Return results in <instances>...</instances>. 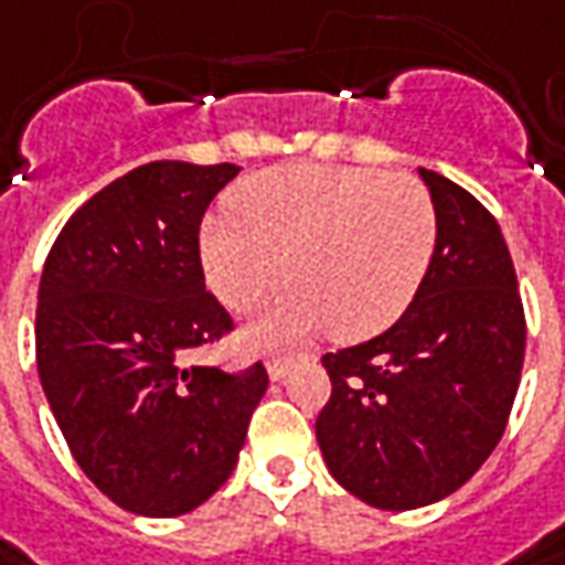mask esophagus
Listing matches in <instances>:
<instances>
[{
  "mask_svg": "<svg viewBox=\"0 0 565 565\" xmlns=\"http://www.w3.org/2000/svg\"><path fill=\"white\" fill-rule=\"evenodd\" d=\"M290 365H294V360H287V356H278V360H268V379L271 381H284L287 379V372H290Z\"/></svg>",
  "mask_w": 565,
  "mask_h": 565,
  "instance_id": "esophagus-1",
  "label": "esophagus"
}]
</instances>
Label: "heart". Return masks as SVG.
Here are the masks:
<instances>
[{
	"label": "heart",
	"instance_id": "1",
	"mask_svg": "<svg viewBox=\"0 0 565 565\" xmlns=\"http://www.w3.org/2000/svg\"><path fill=\"white\" fill-rule=\"evenodd\" d=\"M227 212L205 218L196 241L215 300L246 312L281 271L294 281L246 324L249 343H297L324 331L369 341L387 331L416 300L438 237L428 190L372 168H268L231 190Z\"/></svg>",
	"mask_w": 565,
	"mask_h": 565
}]
</instances>
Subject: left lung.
<instances>
[{"label": "left lung", "instance_id": "8db88e82", "mask_svg": "<svg viewBox=\"0 0 565 565\" xmlns=\"http://www.w3.org/2000/svg\"><path fill=\"white\" fill-rule=\"evenodd\" d=\"M435 205V256L384 334L324 353L331 399L316 438L328 472L362 503L403 513L459 491L494 454L513 409L525 316L494 215L418 168Z\"/></svg>", "mask_w": 565, "mask_h": 565}]
</instances>
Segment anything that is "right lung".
<instances>
[{
	"label": "right lung",
	"instance_id": "1",
	"mask_svg": "<svg viewBox=\"0 0 565 565\" xmlns=\"http://www.w3.org/2000/svg\"><path fill=\"white\" fill-rule=\"evenodd\" d=\"M237 166L149 162L84 203L36 297V369L84 476L121 510L184 515L231 478L268 375L184 365L231 319L196 256Z\"/></svg>",
	"mask_w": 565,
	"mask_h": 565
}]
</instances>
